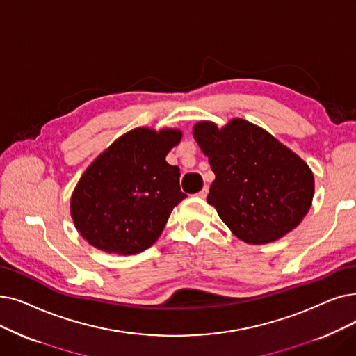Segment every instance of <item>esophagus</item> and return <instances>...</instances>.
<instances>
[{
  "label": "esophagus",
  "mask_w": 356,
  "mask_h": 356,
  "mask_svg": "<svg viewBox=\"0 0 356 356\" xmlns=\"http://www.w3.org/2000/svg\"><path fill=\"white\" fill-rule=\"evenodd\" d=\"M207 195H208V186H204V189H202V191L196 193V196H197V197H200V199H205V197H207Z\"/></svg>",
  "instance_id": "34e87169"
}]
</instances>
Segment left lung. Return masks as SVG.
<instances>
[{
	"label": "left lung",
	"instance_id": "left-lung-1",
	"mask_svg": "<svg viewBox=\"0 0 356 356\" xmlns=\"http://www.w3.org/2000/svg\"><path fill=\"white\" fill-rule=\"evenodd\" d=\"M193 138L215 173L208 204L237 238L272 243L302 221L314 196L313 172L273 135L236 118L222 128L200 120Z\"/></svg>",
	"mask_w": 356,
	"mask_h": 356
}]
</instances>
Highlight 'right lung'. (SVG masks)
I'll return each instance as SVG.
<instances>
[{"instance_id": "1", "label": "right lung", "mask_w": 356, "mask_h": 356, "mask_svg": "<svg viewBox=\"0 0 356 356\" xmlns=\"http://www.w3.org/2000/svg\"><path fill=\"white\" fill-rule=\"evenodd\" d=\"M180 140V129L135 128L97 156L70 204L84 240L122 256L141 253L157 241L173 208L186 197L179 167L165 161Z\"/></svg>"}]
</instances>
